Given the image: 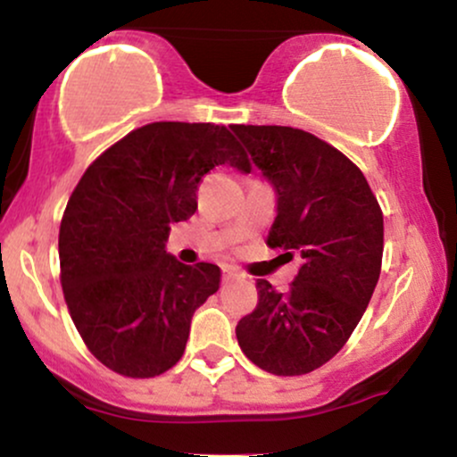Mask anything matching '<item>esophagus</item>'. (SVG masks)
<instances>
[{
  "label": "esophagus",
  "instance_id": "esophagus-1",
  "mask_svg": "<svg viewBox=\"0 0 457 457\" xmlns=\"http://www.w3.org/2000/svg\"><path fill=\"white\" fill-rule=\"evenodd\" d=\"M238 272L236 270H232V269H223V283H232V281H236L238 279Z\"/></svg>",
  "mask_w": 457,
  "mask_h": 457
}]
</instances>
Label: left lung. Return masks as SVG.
<instances>
[{
	"label": "left lung",
	"mask_w": 457,
	"mask_h": 457,
	"mask_svg": "<svg viewBox=\"0 0 457 457\" xmlns=\"http://www.w3.org/2000/svg\"><path fill=\"white\" fill-rule=\"evenodd\" d=\"M232 130L275 188L266 245L303 258L286 295L258 279V307L236 337L269 374H309L344 348L374 295L385 245L378 199L363 171L316 135L251 124Z\"/></svg>",
	"instance_id": "1"
}]
</instances>
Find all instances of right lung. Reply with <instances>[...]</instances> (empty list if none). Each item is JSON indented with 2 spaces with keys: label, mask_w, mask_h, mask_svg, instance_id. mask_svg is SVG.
Returning <instances> with one entry per match:
<instances>
[{
  "label": "right lung",
  "mask_w": 457,
  "mask_h": 457,
  "mask_svg": "<svg viewBox=\"0 0 457 457\" xmlns=\"http://www.w3.org/2000/svg\"><path fill=\"white\" fill-rule=\"evenodd\" d=\"M217 165L249 174L245 150L211 122H152L104 150L81 176L60 225L62 290L87 350L115 374L154 378L185 354L191 318L221 269L167 253L171 223L197 211Z\"/></svg>",
  "instance_id": "1"
}]
</instances>
